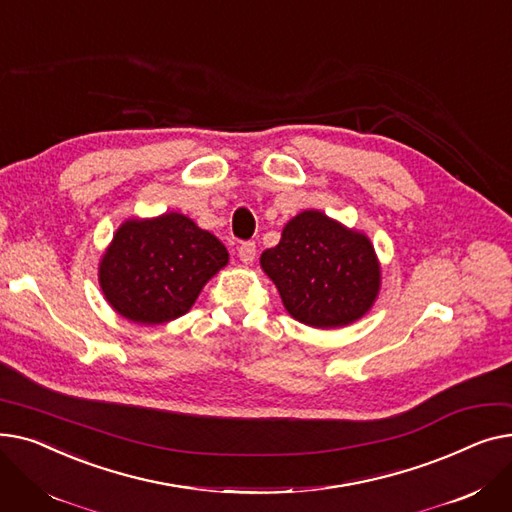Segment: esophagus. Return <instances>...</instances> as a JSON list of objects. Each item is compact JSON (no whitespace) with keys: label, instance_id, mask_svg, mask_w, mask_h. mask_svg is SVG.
<instances>
[{"label":"esophagus","instance_id":"1","mask_svg":"<svg viewBox=\"0 0 512 512\" xmlns=\"http://www.w3.org/2000/svg\"><path fill=\"white\" fill-rule=\"evenodd\" d=\"M255 253H257V247H255V242H242V245L238 247V257H240V261L245 263V265H249V263H253V259H255Z\"/></svg>","mask_w":512,"mask_h":512}]
</instances>
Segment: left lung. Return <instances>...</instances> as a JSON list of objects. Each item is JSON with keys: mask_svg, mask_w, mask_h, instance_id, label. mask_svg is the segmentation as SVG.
<instances>
[{"mask_svg": "<svg viewBox=\"0 0 512 512\" xmlns=\"http://www.w3.org/2000/svg\"><path fill=\"white\" fill-rule=\"evenodd\" d=\"M259 263L290 317L317 330L355 324L382 288V265L369 236L317 209L288 220L278 245L263 251Z\"/></svg>", "mask_w": 512, "mask_h": 512, "instance_id": "1", "label": "left lung"}]
</instances>
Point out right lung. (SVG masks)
<instances>
[{
    "instance_id": "add662e5",
    "label": "right lung",
    "mask_w": 512,
    "mask_h": 512,
    "mask_svg": "<svg viewBox=\"0 0 512 512\" xmlns=\"http://www.w3.org/2000/svg\"><path fill=\"white\" fill-rule=\"evenodd\" d=\"M228 259L220 238L178 211L128 218L101 255L99 286L124 319L159 326L191 309Z\"/></svg>"
}]
</instances>
